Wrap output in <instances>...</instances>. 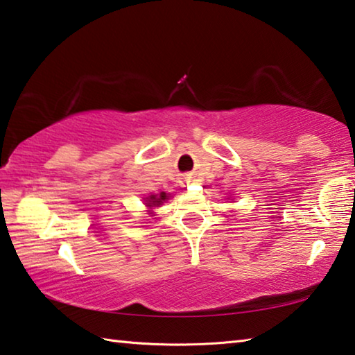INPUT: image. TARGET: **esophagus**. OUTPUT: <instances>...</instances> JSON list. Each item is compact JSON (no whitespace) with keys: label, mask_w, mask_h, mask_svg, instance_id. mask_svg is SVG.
Instances as JSON below:
<instances>
[{"label":"esophagus","mask_w":355,"mask_h":355,"mask_svg":"<svg viewBox=\"0 0 355 355\" xmlns=\"http://www.w3.org/2000/svg\"><path fill=\"white\" fill-rule=\"evenodd\" d=\"M183 183H184V184H188V183H189V175L183 177Z\"/></svg>","instance_id":"obj_1"}]
</instances>
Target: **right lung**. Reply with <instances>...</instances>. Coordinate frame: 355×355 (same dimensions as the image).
<instances>
[{
	"instance_id": "right-lung-1",
	"label": "right lung",
	"mask_w": 355,
	"mask_h": 355,
	"mask_svg": "<svg viewBox=\"0 0 355 355\" xmlns=\"http://www.w3.org/2000/svg\"><path fill=\"white\" fill-rule=\"evenodd\" d=\"M166 194L164 192H161L159 196H150L148 197V207H153V205H158V203H161L163 200H166Z\"/></svg>"
}]
</instances>
